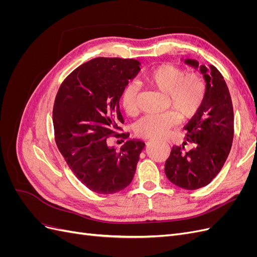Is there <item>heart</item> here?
I'll return each mask as SVG.
<instances>
[{"label":"heart","instance_id":"b5f03b06","mask_svg":"<svg viewBox=\"0 0 257 257\" xmlns=\"http://www.w3.org/2000/svg\"><path fill=\"white\" fill-rule=\"evenodd\" d=\"M143 81L165 94V106L172 108L157 114L143 116L135 125L136 134L146 139L162 138L180 121L197 114L206 96V82L198 73H184L182 68L172 64H161L143 74ZM137 87L127 83L121 94V106L128 116L138 113Z\"/></svg>","mask_w":257,"mask_h":257}]
</instances>
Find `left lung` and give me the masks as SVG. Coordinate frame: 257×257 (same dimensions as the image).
Returning a JSON list of instances; mask_svg holds the SVG:
<instances>
[{"mask_svg":"<svg viewBox=\"0 0 257 257\" xmlns=\"http://www.w3.org/2000/svg\"><path fill=\"white\" fill-rule=\"evenodd\" d=\"M184 62L203 74L206 96L197 114L184 126L185 142L170 151L165 174L179 188L197 190L213 180L228 157L234 138V109L227 84L215 66L207 68L191 59ZM186 143L193 145L190 152L184 150Z\"/></svg>","mask_w":257,"mask_h":257,"instance_id":"8db88e82","label":"left lung"}]
</instances>
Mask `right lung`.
Listing matches in <instances>:
<instances>
[{"instance_id":"1","label":"right lung","mask_w":257,"mask_h":257,"mask_svg":"<svg viewBox=\"0 0 257 257\" xmlns=\"http://www.w3.org/2000/svg\"><path fill=\"white\" fill-rule=\"evenodd\" d=\"M134 59L95 58L69 74L57 93L53 128L58 149L78 180L93 192L113 194L132 182L145 143L128 139L120 152L107 145L124 123L119 100L141 71Z\"/></svg>"}]
</instances>
